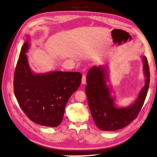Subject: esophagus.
<instances>
[{"instance_id":"esophagus-1","label":"esophagus","mask_w":157,"mask_h":157,"mask_svg":"<svg viewBox=\"0 0 157 157\" xmlns=\"http://www.w3.org/2000/svg\"><path fill=\"white\" fill-rule=\"evenodd\" d=\"M86 83V78L85 75H82V84H85Z\"/></svg>"}]
</instances>
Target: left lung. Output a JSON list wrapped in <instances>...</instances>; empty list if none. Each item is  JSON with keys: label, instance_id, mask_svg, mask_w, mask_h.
Listing matches in <instances>:
<instances>
[{"label": "left lung", "instance_id": "left-lung-1", "mask_svg": "<svg viewBox=\"0 0 157 157\" xmlns=\"http://www.w3.org/2000/svg\"><path fill=\"white\" fill-rule=\"evenodd\" d=\"M141 59L143 62L145 84L136 99L126 107H120L116 102L106 65H95L87 72L85 87L87 101L94 121L101 130L114 131L124 128L137 117L143 105L150 82L147 59L143 56Z\"/></svg>", "mask_w": 157, "mask_h": 157}]
</instances>
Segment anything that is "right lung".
<instances>
[{"label":"right lung","mask_w":157,"mask_h":157,"mask_svg":"<svg viewBox=\"0 0 157 157\" xmlns=\"http://www.w3.org/2000/svg\"><path fill=\"white\" fill-rule=\"evenodd\" d=\"M27 39L14 73V94L22 110L31 121L56 127L63 120L69 98L81 84L82 75L74 71L33 72L26 54L30 48V37L27 35Z\"/></svg>","instance_id":"right-lung-1"}]
</instances>
